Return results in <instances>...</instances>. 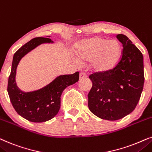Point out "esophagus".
Masks as SVG:
<instances>
[{"label":"esophagus","instance_id":"obj_1","mask_svg":"<svg viewBox=\"0 0 152 152\" xmlns=\"http://www.w3.org/2000/svg\"><path fill=\"white\" fill-rule=\"evenodd\" d=\"M80 79H83V78H87V74L84 72H80V76H79Z\"/></svg>","mask_w":152,"mask_h":152}]
</instances>
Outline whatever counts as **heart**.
<instances>
[{"mask_svg":"<svg viewBox=\"0 0 152 152\" xmlns=\"http://www.w3.org/2000/svg\"><path fill=\"white\" fill-rule=\"evenodd\" d=\"M76 54L80 61H91L94 72H104L112 69L120 61L122 46L117 40L94 37L78 44Z\"/></svg>","mask_w":152,"mask_h":152,"instance_id":"b5f03b06","label":"heart"}]
</instances>
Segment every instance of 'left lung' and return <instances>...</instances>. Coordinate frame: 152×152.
<instances>
[{
    "label": "left lung",
    "mask_w": 152,
    "mask_h": 152,
    "mask_svg": "<svg viewBox=\"0 0 152 152\" xmlns=\"http://www.w3.org/2000/svg\"><path fill=\"white\" fill-rule=\"evenodd\" d=\"M117 38L123 45L122 58L112 69L90 75L92 87L88 107L103 120L115 121L130 114L138 103L144 86L143 56L122 34Z\"/></svg>",
    "instance_id": "left-lung-1"
}]
</instances>
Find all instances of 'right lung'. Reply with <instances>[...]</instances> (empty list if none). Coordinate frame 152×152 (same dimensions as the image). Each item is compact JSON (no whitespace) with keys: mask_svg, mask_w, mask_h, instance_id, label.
Segmentation results:
<instances>
[{"mask_svg":"<svg viewBox=\"0 0 152 152\" xmlns=\"http://www.w3.org/2000/svg\"><path fill=\"white\" fill-rule=\"evenodd\" d=\"M44 43L53 42L47 37H35L21 46L14 54L8 79L7 92L12 106L18 114L32 122H44L53 118L60 110V96L63 90L79 79V72H77L58 76L47 86L32 92H23L18 88L15 77L20 60L28 53Z\"/></svg>","mask_w":152,"mask_h":152,"instance_id":"obj_1","label":"right lung"}]
</instances>
